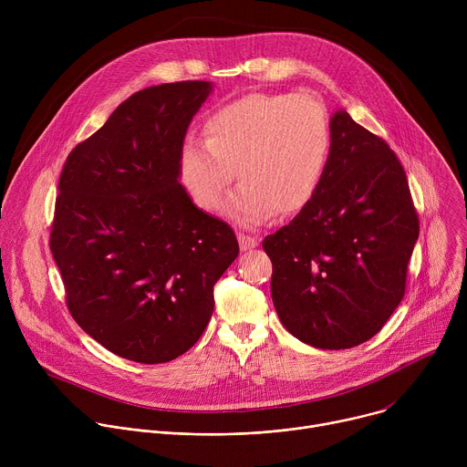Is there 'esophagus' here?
I'll list each match as a JSON object with an SVG mask.
<instances>
[{
    "label": "esophagus",
    "instance_id": "obj_1",
    "mask_svg": "<svg viewBox=\"0 0 467 467\" xmlns=\"http://www.w3.org/2000/svg\"><path fill=\"white\" fill-rule=\"evenodd\" d=\"M238 242H240L242 251H249L258 245V240L254 236H247V234H238Z\"/></svg>",
    "mask_w": 467,
    "mask_h": 467
}]
</instances>
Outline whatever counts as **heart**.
Listing matches in <instances>:
<instances>
[{"label":"heart","mask_w":467,"mask_h":467,"mask_svg":"<svg viewBox=\"0 0 467 467\" xmlns=\"http://www.w3.org/2000/svg\"><path fill=\"white\" fill-rule=\"evenodd\" d=\"M205 142L184 140L177 173L192 202L207 213L222 207L234 179L240 188L227 214L260 225L275 213L299 214L325 177L332 130L327 109L312 96L249 94L214 109L203 121Z\"/></svg>","instance_id":"b5f03b06"}]
</instances>
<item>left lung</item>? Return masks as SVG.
Returning a JSON list of instances; mask_svg holds the SVG:
<instances>
[{"mask_svg":"<svg viewBox=\"0 0 467 467\" xmlns=\"http://www.w3.org/2000/svg\"><path fill=\"white\" fill-rule=\"evenodd\" d=\"M332 150L312 202L262 242L274 264L279 319L303 344L351 349L401 303L420 236L405 170L346 110L330 116Z\"/></svg>","mask_w":467,"mask_h":467,"instance_id":"8db88e82","label":"left lung"}]
</instances>
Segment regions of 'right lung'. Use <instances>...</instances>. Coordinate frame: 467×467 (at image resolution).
<instances>
[{
  "mask_svg": "<svg viewBox=\"0 0 467 467\" xmlns=\"http://www.w3.org/2000/svg\"><path fill=\"white\" fill-rule=\"evenodd\" d=\"M211 92L209 81H182L132 94L58 179L49 245L66 303L88 337L132 362H170L202 338L214 285L240 251L177 173L188 125Z\"/></svg>",
  "mask_w": 467,
  "mask_h": 467,
  "instance_id": "obj_1",
  "label": "right lung"
}]
</instances>
